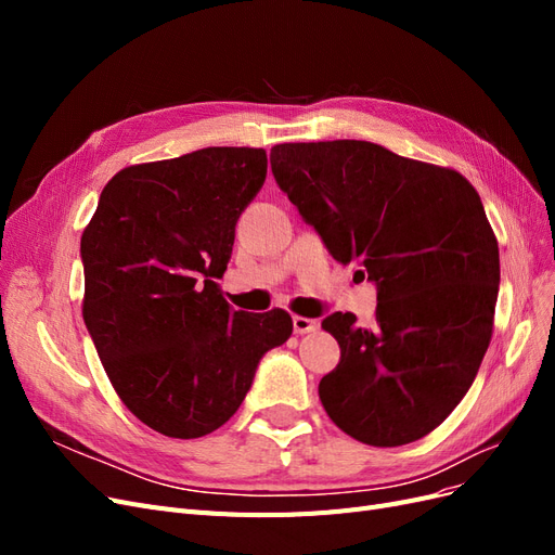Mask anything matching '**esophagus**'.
Wrapping results in <instances>:
<instances>
[{
    "instance_id": "34e87169",
    "label": "esophagus",
    "mask_w": 555,
    "mask_h": 555,
    "mask_svg": "<svg viewBox=\"0 0 555 555\" xmlns=\"http://www.w3.org/2000/svg\"><path fill=\"white\" fill-rule=\"evenodd\" d=\"M319 328V322L317 319H310V317H294V333L304 335V333H312Z\"/></svg>"
}]
</instances>
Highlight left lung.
I'll return each mask as SVG.
<instances>
[{
    "instance_id": "left-lung-1",
    "label": "left lung",
    "mask_w": 555,
    "mask_h": 555,
    "mask_svg": "<svg viewBox=\"0 0 555 555\" xmlns=\"http://www.w3.org/2000/svg\"><path fill=\"white\" fill-rule=\"evenodd\" d=\"M271 169L333 259L357 261L377 287L373 328L351 312L322 322L340 345L319 382L326 414L373 447L424 438L491 343L500 255L479 194L456 171L367 141L280 143Z\"/></svg>"
}]
</instances>
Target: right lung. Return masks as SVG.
<instances>
[{"label":"right lung","instance_id":"right-lung-1","mask_svg":"<svg viewBox=\"0 0 555 555\" xmlns=\"http://www.w3.org/2000/svg\"><path fill=\"white\" fill-rule=\"evenodd\" d=\"M266 169L261 147L127 166L82 231V319L96 354L127 410L166 438L224 426L261 357L292 335L289 312L231 310L215 282Z\"/></svg>","mask_w":555,"mask_h":555}]
</instances>
